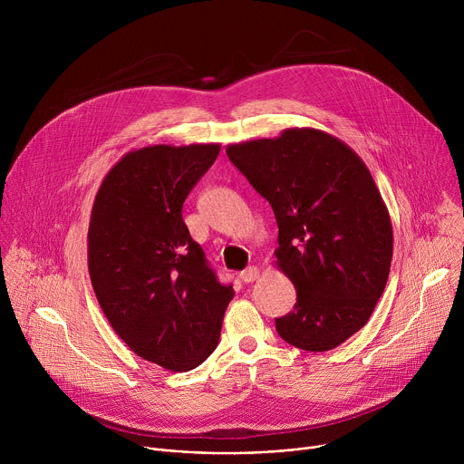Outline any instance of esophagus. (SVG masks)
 I'll return each instance as SVG.
<instances>
[{"mask_svg": "<svg viewBox=\"0 0 464 464\" xmlns=\"http://www.w3.org/2000/svg\"><path fill=\"white\" fill-rule=\"evenodd\" d=\"M256 277H258V268L256 266H249L244 272H240V279L244 283H253Z\"/></svg>", "mask_w": 464, "mask_h": 464, "instance_id": "1", "label": "esophagus"}]
</instances>
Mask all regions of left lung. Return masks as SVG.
Here are the masks:
<instances>
[{
    "instance_id": "left-lung-1",
    "label": "left lung",
    "mask_w": 464,
    "mask_h": 464,
    "mask_svg": "<svg viewBox=\"0 0 464 464\" xmlns=\"http://www.w3.org/2000/svg\"><path fill=\"white\" fill-rule=\"evenodd\" d=\"M226 152L276 213V264L297 292L276 319L279 336L310 353L336 349L369 321L391 270L392 226L367 165L315 128Z\"/></svg>"
}]
</instances>
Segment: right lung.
Returning <instances> with one entry per match:
<instances>
[{
  "label": "right lung",
  "mask_w": 464,
  "mask_h": 464,
  "mask_svg": "<svg viewBox=\"0 0 464 464\" xmlns=\"http://www.w3.org/2000/svg\"><path fill=\"white\" fill-rule=\"evenodd\" d=\"M218 152V143L131 150L104 176L92 209L88 270L106 319L138 356L174 372L211 356L235 295L181 217Z\"/></svg>",
  "instance_id": "add662e5"
}]
</instances>
